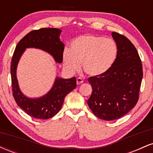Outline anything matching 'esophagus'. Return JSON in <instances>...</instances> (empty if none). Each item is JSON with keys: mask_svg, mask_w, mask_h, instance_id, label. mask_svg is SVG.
<instances>
[{"mask_svg": "<svg viewBox=\"0 0 153 153\" xmlns=\"http://www.w3.org/2000/svg\"><path fill=\"white\" fill-rule=\"evenodd\" d=\"M76 82H77V84H78V85H80V84H81V83H82V82H83V80H82V78H77Z\"/></svg>", "mask_w": 153, "mask_h": 153, "instance_id": "esophagus-1", "label": "esophagus"}]
</instances>
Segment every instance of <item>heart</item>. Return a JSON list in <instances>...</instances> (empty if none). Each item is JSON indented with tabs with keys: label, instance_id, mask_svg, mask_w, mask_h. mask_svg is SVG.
I'll use <instances>...</instances> for the list:
<instances>
[{
	"label": "heart",
	"instance_id": "b5f03b06",
	"mask_svg": "<svg viewBox=\"0 0 153 153\" xmlns=\"http://www.w3.org/2000/svg\"><path fill=\"white\" fill-rule=\"evenodd\" d=\"M118 57V47L114 40L96 35H82L71 44V50L63 52L65 68L74 73L80 68L89 76L100 77L113 68Z\"/></svg>",
	"mask_w": 153,
	"mask_h": 153
}]
</instances>
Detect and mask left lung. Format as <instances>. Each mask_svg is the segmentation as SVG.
I'll return each instance as SVG.
<instances>
[{
	"label": "left lung",
	"instance_id": "8db88e82",
	"mask_svg": "<svg viewBox=\"0 0 153 153\" xmlns=\"http://www.w3.org/2000/svg\"><path fill=\"white\" fill-rule=\"evenodd\" d=\"M118 47V57L106 74L91 77L92 94L87 101L95 116L106 121L118 119L134 108L139 99L143 79L141 59L127 37L112 32Z\"/></svg>",
	"mask_w": 153,
	"mask_h": 153
}]
</instances>
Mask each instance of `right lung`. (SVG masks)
Returning a JSON list of instances; mask_svg holds the SVG:
<instances>
[{
    "mask_svg": "<svg viewBox=\"0 0 153 153\" xmlns=\"http://www.w3.org/2000/svg\"><path fill=\"white\" fill-rule=\"evenodd\" d=\"M62 30L55 28H43L31 31L23 37L16 45L12 57L10 74L13 96L17 105L28 115L39 119H47L57 114L62 108L65 96L76 88L75 77L65 79L57 76L53 85L41 97L29 98L22 93L16 77L17 66L22 54L27 48L45 51L57 63L62 62L65 45L59 39Z\"/></svg>",
    "mask_w": 153,
    "mask_h": 153,
    "instance_id": "1",
    "label": "right lung"
}]
</instances>
